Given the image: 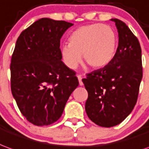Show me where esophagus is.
<instances>
[{
  "label": "esophagus",
  "instance_id": "esophagus-1",
  "mask_svg": "<svg viewBox=\"0 0 149 149\" xmlns=\"http://www.w3.org/2000/svg\"><path fill=\"white\" fill-rule=\"evenodd\" d=\"M77 78H78V81H79V84H80V85H83V82H82V76H81V75H77Z\"/></svg>",
  "mask_w": 149,
  "mask_h": 149
}]
</instances>
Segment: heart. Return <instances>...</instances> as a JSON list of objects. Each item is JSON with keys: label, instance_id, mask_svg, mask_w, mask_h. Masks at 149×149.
I'll return each instance as SVG.
<instances>
[{"label": "heart", "instance_id": "1", "mask_svg": "<svg viewBox=\"0 0 149 149\" xmlns=\"http://www.w3.org/2000/svg\"><path fill=\"white\" fill-rule=\"evenodd\" d=\"M118 36L115 31L104 24L93 23L82 26L72 32L68 44L60 48L64 63L70 69H76L81 61L93 68L109 64L115 56Z\"/></svg>", "mask_w": 149, "mask_h": 149}]
</instances>
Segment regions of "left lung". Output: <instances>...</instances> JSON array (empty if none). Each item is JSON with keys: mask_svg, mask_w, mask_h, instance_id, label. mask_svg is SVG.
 I'll list each match as a JSON object with an SVG mask.
<instances>
[{"mask_svg": "<svg viewBox=\"0 0 149 149\" xmlns=\"http://www.w3.org/2000/svg\"><path fill=\"white\" fill-rule=\"evenodd\" d=\"M118 29L115 56L104 68L86 74L82 81L88 92L85 111L97 125L119 124L132 111L142 77V56L138 38L123 22L113 18Z\"/></svg>", "mask_w": 149, "mask_h": 149, "instance_id": "left-lung-1", "label": "left lung"}]
</instances>
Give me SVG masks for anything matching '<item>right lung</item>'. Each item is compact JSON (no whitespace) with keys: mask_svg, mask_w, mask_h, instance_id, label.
<instances>
[{"mask_svg":"<svg viewBox=\"0 0 149 149\" xmlns=\"http://www.w3.org/2000/svg\"><path fill=\"white\" fill-rule=\"evenodd\" d=\"M73 24L41 18L17 38L10 72L11 91L21 113L32 124L56 122L79 85L76 72L62 61L60 38Z\"/></svg>","mask_w":149,"mask_h":149,"instance_id":"right-lung-1","label":"right lung"}]
</instances>
